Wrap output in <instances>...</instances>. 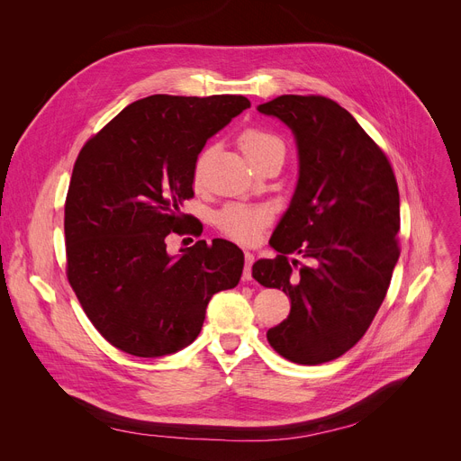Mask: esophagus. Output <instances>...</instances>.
I'll return each mask as SVG.
<instances>
[{"instance_id":"34e87169","label":"esophagus","mask_w":461,"mask_h":461,"mask_svg":"<svg viewBox=\"0 0 461 461\" xmlns=\"http://www.w3.org/2000/svg\"><path fill=\"white\" fill-rule=\"evenodd\" d=\"M252 263H254V254L252 252H245V269H243V278L245 280H252Z\"/></svg>"}]
</instances>
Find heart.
Listing matches in <instances>:
<instances>
[{"instance_id":"heart-1","label":"heart","mask_w":461,"mask_h":461,"mask_svg":"<svg viewBox=\"0 0 461 461\" xmlns=\"http://www.w3.org/2000/svg\"><path fill=\"white\" fill-rule=\"evenodd\" d=\"M239 148L254 164L256 160H259L261 157H265L275 149L284 151V143L276 134L252 127L239 136ZM202 162H203V157L198 162L196 176H200ZM269 221H271V214L267 209L243 205V203H230L216 214L218 230H221L224 235L231 237L233 240H237V243H243V245H250L254 240H258L265 226L269 224Z\"/></svg>"}]
</instances>
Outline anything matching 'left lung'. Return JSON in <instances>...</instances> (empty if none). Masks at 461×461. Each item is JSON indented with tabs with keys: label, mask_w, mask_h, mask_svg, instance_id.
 Returning a JSON list of instances; mask_svg holds the SVG:
<instances>
[{
	"label": "left lung",
	"mask_w": 461,
	"mask_h": 461,
	"mask_svg": "<svg viewBox=\"0 0 461 461\" xmlns=\"http://www.w3.org/2000/svg\"><path fill=\"white\" fill-rule=\"evenodd\" d=\"M294 131L299 185L271 245L275 259L252 276L292 299L267 330L271 348L297 365L349 351L372 325L400 258V192L384 151L355 117L321 95H282L259 104Z\"/></svg>",
	"instance_id": "8db88e82"
}]
</instances>
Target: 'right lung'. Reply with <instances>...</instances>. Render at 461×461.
I'll list each match as a JSON object with an SVG mask.
<instances>
[{
    "label": "right lung",
    "instance_id": "1",
    "mask_svg": "<svg viewBox=\"0 0 461 461\" xmlns=\"http://www.w3.org/2000/svg\"><path fill=\"white\" fill-rule=\"evenodd\" d=\"M247 108L243 95H151L80 149L65 200L67 278L113 348L145 358L186 348L211 297L239 284L245 258L230 240L202 239L172 258L166 239L202 235L181 212L198 155Z\"/></svg>",
    "mask_w": 461,
    "mask_h": 461
}]
</instances>
